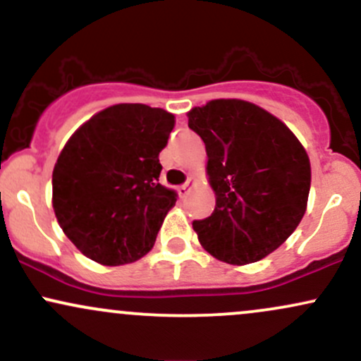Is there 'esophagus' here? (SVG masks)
I'll return each instance as SVG.
<instances>
[{
    "label": "esophagus",
    "mask_w": 361,
    "mask_h": 361,
    "mask_svg": "<svg viewBox=\"0 0 361 361\" xmlns=\"http://www.w3.org/2000/svg\"><path fill=\"white\" fill-rule=\"evenodd\" d=\"M190 188H192V178H188L186 180V183H183L178 188V192H180V197H186V195L190 193Z\"/></svg>",
    "instance_id": "obj_1"
}]
</instances>
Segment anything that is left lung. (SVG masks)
I'll use <instances>...</instances> for the list:
<instances>
[{
    "label": "left lung",
    "instance_id": "obj_1",
    "mask_svg": "<svg viewBox=\"0 0 361 361\" xmlns=\"http://www.w3.org/2000/svg\"><path fill=\"white\" fill-rule=\"evenodd\" d=\"M204 140L215 192L212 215L193 221L198 241L231 264L259 261L287 241L305 214L310 163L290 128L243 100H212L188 114Z\"/></svg>",
    "mask_w": 361,
    "mask_h": 361
}]
</instances>
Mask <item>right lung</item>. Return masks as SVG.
Masks as SVG:
<instances>
[{
  "label": "right lung",
  "instance_id": "add662e5",
  "mask_svg": "<svg viewBox=\"0 0 361 361\" xmlns=\"http://www.w3.org/2000/svg\"><path fill=\"white\" fill-rule=\"evenodd\" d=\"M175 117L140 103L105 109L82 123L52 173V205L64 234L97 263H134L154 246L176 193L159 183V152Z\"/></svg>",
  "mask_w": 361,
  "mask_h": 361
}]
</instances>
